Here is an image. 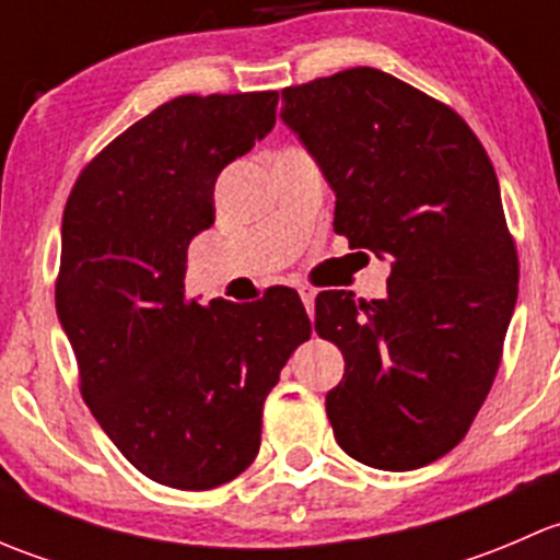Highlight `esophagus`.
Here are the masks:
<instances>
[{
    "instance_id": "esophagus-1",
    "label": "esophagus",
    "mask_w": 560,
    "mask_h": 560,
    "mask_svg": "<svg viewBox=\"0 0 560 560\" xmlns=\"http://www.w3.org/2000/svg\"><path fill=\"white\" fill-rule=\"evenodd\" d=\"M298 292H301V301H303V306H306L308 316H314V298H316L314 287L303 284V287H298Z\"/></svg>"
}]
</instances>
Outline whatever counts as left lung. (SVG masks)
Returning <instances> with one entry per match:
<instances>
[{"mask_svg": "<svg viewBox=\"0 0 560 560\" xmlns=\"http://www.w3.org/2000/svg\"><path fill=\"white\" fill-rule=\"evenodd\" d=\"M281 100L336 191L332 230L393 259L382 301L316 295V332L347 363L325 398L336 442L385 471L428 466L471 428L515 312L521 262L499 178L453 107L374 67Z\"/></svg>", "mask_w": 560, "mask_h": 560, "instance_id": "8db88e82", "label": "left lung"}]
</instances>
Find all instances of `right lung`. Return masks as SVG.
Returning a JSON list of instances; mask_svg holds the SVG:
<instances>
[{"label": "right lung", "mask_w": 560, "mask_h": 560, "mask_svg": "<svg viewBox=\"0 0 560 560\" xmlns=\"http://www.w3.org/2000/svg\"><path fill=\"white\" fill-rule=\"evenodd\" d=\"M279 92L184 94L105 145L61 219L56 314L78 387L140 474L211 490L257 457L262 404L312 319L290 287L257 303L186 295L213 184L273 129Z\"/></svg>", "instance_id": "right-lung-1"}]
</instances>
